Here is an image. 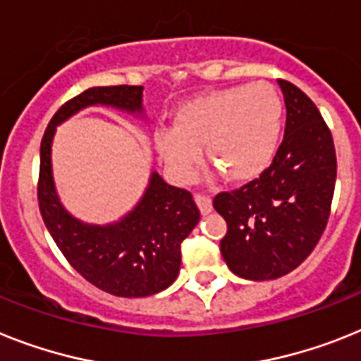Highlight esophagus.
I'll return each mask as SVG.
<instances>
[{"label":"esophagus","instance_id":"34e87169","mask_svg":"<svg viewBox=\"0 0 361 361\" xmlns=\"http://www.w3.org/2000/svg\"><path fill=\"white\" fill-rule=\"evenodd\" d=\"M195 200H196V204H198L200 211H202V214H209V213H211V209H213V202H211V198H209L207 195L196 192Z\"/></svg>","mask_w":361,"mask_h":361}]
</instances>
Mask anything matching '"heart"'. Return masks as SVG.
<instances>
[{
  "label": "heart",
  "instance_id": "b5f03b06",
  "mask_svg": "<svg viewBox=\"0 0 361 361\" xmlns=\"http://www.w3.org/2000/svg\"><path fill=\"white\" fill-rule=\"evenodd\" d=\"M283 124V102L268 82L216 90L178 111L174 128L154 134L166 166L189 180L205 157L233 183L255 180L274 161Z\"/></svg>",
  "mask_w": 361,
  "mask_h": 361
}]
</instances>
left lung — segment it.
I'll use <instances>...</instances> for the list:
<instances>
[{
	"label": "left lung",
	"instance_id": "left-lung-1",
	"mask_svg": "<svg viewBox=\"0 0 361 361\" xmlns=\"http://www.w3.org/2000/svg\"><path fill=\"white\" fill-rule=\"evenodd\" d=\"M286 104L284 139L259 178L213 205L227 222L220 251L233 274L269 281L290 274L319 242L336 185L332 134L307 93L279 78Z\"/></svg>",
	"mask_w": 361,
	"mask_h": 361
}]
</instances>
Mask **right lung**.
<instances>
[{"instance_id": "add662e5", "label": "right lung", "mask_w": 361, "mask_h": 361, "mask_svg": "<svg viewBox=\"0 0 361 361\" xmlns=\"http://www.w3.org/2000/svg\"><path fill=\"white\" fill-rule=\"evenodd\" d=\"M143 86H99L63 102L45 128L40 147L38 205L45 227L78 274L117 298H148L169 288L180 274L181 242L200 222L189 190L169 185L154 172L137 207L117 224L78 222L60 205L51 176V141L56 124L86 106L141 111Z\"/></svg>"}]
</instances>
